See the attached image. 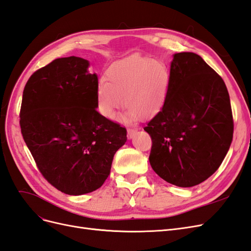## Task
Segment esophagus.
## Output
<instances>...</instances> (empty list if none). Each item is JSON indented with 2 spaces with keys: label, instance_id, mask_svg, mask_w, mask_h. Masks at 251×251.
<instances>
[{
  "label": "esophagus",
  "instance_id": "34e87169",
  "mask_svg": "<svg viewBox=\"0 0 251 251\" xmlns=\"http://www.w3.org/2000/svg\"><path fill=\"white\" fill-rule=\"evenodd\" d=\"M136 134H137V130H136V128H127V137L130 139H132Z\"/></svg>",
  "mask_w": 251,
  "mask_h": 251
}]
</instances>
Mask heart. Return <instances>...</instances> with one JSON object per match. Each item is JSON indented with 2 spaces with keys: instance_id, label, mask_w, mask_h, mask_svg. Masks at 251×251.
<instances>
[{
  "instance_id": "heart-1",
  "label": "heart",
  "mask_w": 251,
  "mask_h": 251,
  "mask_svg": "<svg viewBox=\"0 0 251 251\" xmlns=\"http://www.w3.org/2000/svg\"><path fill=\"white\" fill-rule=\"evenodd\" d=\"M172 76L164 63L150 57H130L112 65L95 89L96 108L105 119L114 120L127 109L125 119L153 117L170 94Z\"/></svg>"
}]
</instances>
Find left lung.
Returning a JSON list of instances; mask_svg holds the SVG:
<instances>
[{"label":"left lung","instance_id":"8db88e82","mask_svg":"<svg viewBox=\"0 0 251 251\" xmlns=\"http://www.w3.org/2000/svg\"><path fill=\"white\" fill-rule=\"evenodd\" d=\"M165 104L144 131L150 163L171 184L191 187L214 174L229 150L233 118L225 82L193 52L174 55Z\"/></svg>","mask_w":251,"mask_h":251}]
</instances>
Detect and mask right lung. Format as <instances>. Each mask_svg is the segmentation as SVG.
Masks as SVG:
<instances>
[{
  "instance_id": "1",
  "label": "right lung",
  "mask_w": 251,
  "mask_h": 251,
  "mask_svg": "<svg viewBox=\"0 0 251 251\" xmlns=\"http://www.w3.org/2000/svg\"><path fill=\"white\" fill-rule=\"evenodd\" d=\"M86 59L52 60L36 70L23 92L20 126L37 169L67 195L100 188L126 130L96 111V74Z\"/></svg>"
}]
</instances>
